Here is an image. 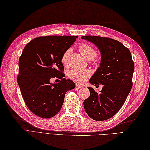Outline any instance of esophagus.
<instances>
[{"mask_svg":"<svg viewBox=\"0 0 150 150\" xmlns=\"http://www.w3.org/2000/svg\"><path fill=\"white\" fill-rule=\"evenodd\" d=\"M76 88H83L82 85H81V84H79L78 83H77L76 84Z\"/></svg>","mask_w":150,"mask_h":150,"instance_id":"34e87169","label":"esophagus"}]
</instances>
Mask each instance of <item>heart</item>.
Wrapping results in <instances>:
<instances>
[{"label":"heart","mask_w":150,"mask_h":150,"mask_svg":"<svg viewBox=\"0 0 150 150\" xmlns=\"http://www.w3.org/2000/svg\"><path fill=\"white\" fill-rule=\"evenodd\" d=\"M81 53L88 60L95 58L97 55L96 51L91 46L83 43L79 47ZM71 50L68 49L64 52L61 57V62L64 66H67L69 62ZM90 72L86 69H72L68 72V76L71 79L79 83H83L90 76Z\"/></svg>","instance_id":"obj_1"}]
</instances>
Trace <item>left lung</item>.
Returning a JSON list of instances; mask_svg holds the SVG:
<instances>
[{
    "label": "left lung",
    "mask_w": 150,
    "mask_h": 150,
    "mask_svg": "<svg viewBox=\"0 0 150 150\" xmlns=\"http://www.w3.org/2000/svg\"><path fill=\"white\" fill-rule=\"evenodd\" d=\"M93 43L100 51V67L90 79L92 84H102L100 93L91 87L89 98L83 105L88 116L97 121L111 118L122 107L132 86L134 70L130 51L114 39L97 36L81 37Z\"/></svg>",
    "instance_id": "8db88e82"
}]
</instances>
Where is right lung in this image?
<instances>
[{
  "instance_id": "right-lung-1",
  "label": "right lung",
  "mask_w": 150,
  "mask_h": 150,
  "mask_svg": "<svg viewBox=\"0 0 150 150\" xmlns=\"http://www.w3.org/2000/svg\"><path fill=\"white\" fill-rule=\"evenodd\" d=\"M77 36H40L26 44L19 60L17 80L23 98L31 112L48 119L60 110L66 93L75 83L64 78L61 62L64 52L73 44ZM60 79L55 84L51 78Z\"/></svg>"
}]
</instances>
